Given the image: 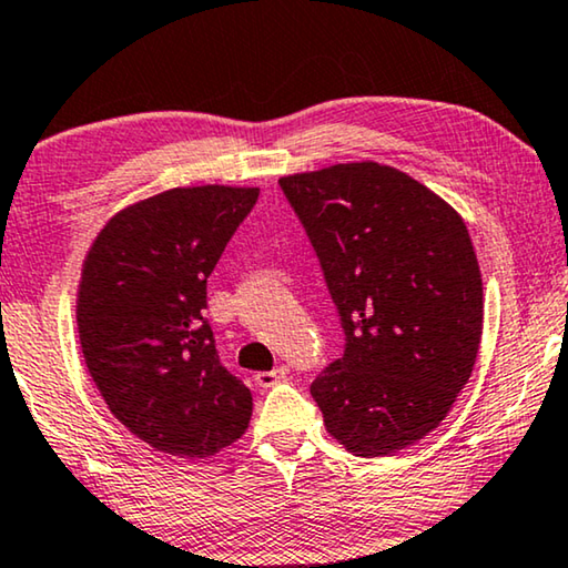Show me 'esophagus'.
I'll return each mask as SVG.
<instances>
[{"label":"esophagus","mask_w":568,"mask_h":568,"mask_svg":"<svg viewBox=\"0 0 568 568\" xmlns=\"http://www.w3.org/2000/svg\"><path fill=\"white\" fill-rule=\"evenodd\" d=\"M283 378H287V367L285 365L275 367V371H262V373L254 375V381H257V386H262V388L275 386V383H281Z\"/></svg>","instance_id":"esophagus-1"}]
</instances>
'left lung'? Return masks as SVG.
I'll list each match as a JSON object with an SVG mask.
<instances>
[{"label":"left lung","mask_w":568,"mask_h":568,"mask_svg":"<svg viewBox=\"0 0 568 568\" xmlns=\"http://www.w3.org/2000/svg\"><path fill=\"white\" fill-rule=\"evenodd\" d=\"M324 267L347 345L311 383L324 427L378 458L453 409L484 332V283L460 213L396 166L332 164L281 178Z\"/></svg>","instance_id":"1"}]
</instances>
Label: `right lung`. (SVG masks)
Segmentation results:
<instances>
[{
  "label": "right lung",
  "instance_id": "right-lung-1",
  "mask_svg": "<svg viewBox=\"0 0 568 568\" xmlns=\"http://www.w3.org/2000/svg\"><path fill=\"white\" fill-rule=\"evenodd\" d=\"M260 187H170L118 211L87 252L79 345L115 419L154 450L207 458L252 419V394L219 363L205 283Z\"/></svg>",
  "mask_w": 568,
  "mask_h": 568
}]
</instances>
